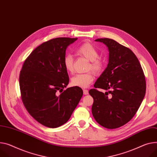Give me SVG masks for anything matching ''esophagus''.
Returning a JSON list of instances; mask_svg holds the SVG:
<instances>
[{"label":"esophagus","instance_id":"34e87169","mask_svg":"<svg viewBox=\"0 0 157 157\" xmlns=\"http://www.w3.org/2000/svg\"><path fill=\"white\" fill-rule=\"evenodd\" d=\"M83 94L84 95H87L89 94V91L86 89H83Z\"/></svg>","mask_w":157,"mask_h":157}]
</instances>
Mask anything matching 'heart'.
<instances>
[{
  "label": "heart",
  "instance_id": "1",
  "mask_svg": "<svg viewBox=\"0 0 157 157\" xmlns=\"http://www.w3.org/2000/svg\"><path fill=\"white\" fill-rule=\"evenodd\" d=\"M78 55L86 58L90 61L87 70H92L95 74H98L102 70L104 64L99 57V53L94 46L89 42L83 43L76 48ZM63 66L68 73L74 71V58L71 55H66L63 58ZM94 80V75L92 71L86 74H77L71 78V84L73 86L80 88H87Z\"/></svg>",
  "mask_w": 157,
  "mask_h": 157
}]
</instances>
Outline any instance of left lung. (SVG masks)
I'll use <instances>...</instances> for the list:
<instances>
[{
	"instance_id": "8db88e82",
	"label": "left lung",
	"mask_w": 157,
	"mask_h": 157,
	"mask_svg": "<svg viewBox=\"0 0 157 157\" xmlns=\"http://www.w3.org/2000/svg\"><path fill=\"white\" fill-rule=\"evenodd\" d=\"M103 43L109 50V62L92 89V115L100 125L115 129L133 117L146 92L145 77L139 60L130 49L109 38L95 40ZM108 94H109V96Z\"/></svg>"
}]
</instances>
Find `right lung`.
<instances>
[{
  "instance_id": "right-lung-1",
  "label": "right lung",
  "mask_w": 157,
  "mask_h": 157,
  "mask_svg": "<svg viewBox=\"0 0 157 157\" xmlns=\"http://www.w3.org/2000/svg\"><path fill=\"white\" fill-rule=\"evenodd\" d=\"M77 40L56 38L42 43L26 59L21 70L24 105L35 120L46 127L55 128L66 123L82 97L80 87L63 90L69 82L63 58L67 48Z\"/></svg>"
}]
</instances>
